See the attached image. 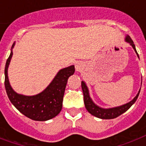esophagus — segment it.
Returning <instances> with one entry per match:
<instances>
[{"label":"esophagus","instance_id":"esophagus-1","mask_svg":"<svg viewBox=\"0 0 146 146\" xmlns=\"http://www.w3.org/2000/svg\"><path fill=\"white\" fill-rule=\"evenodd\" d=\"M83 67V63L81 62H76L75 63V69L76 71H80V70L82 69Z\"/></svg>","mask_w":146,"mask_h":146}]
</instances>
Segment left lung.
Wrapping results in <instances>:
<instances>
[{"instance_id": "obj_1", "label": "left lung", "mask_w": 146, "mask_h": 146, "mask_svg": "<svg viewBox=\"0 0 146 146\" xmlns=\"http://www.w3.org/2000/svg\"><path fill=\"white\" fill-rule=\"evenodd\" d=\"M124 40L127 43H128L133 48V49L135 50L136 54H137V56L139 58V56H138L137 51H136V48H135V44H134V42L131 40V38L130 37V36L127 35ZM81 88H82L83 94H84V105H85V108L87 109V110L93 116H96L98 118H100V119H114V118H116L117 116H120L123 113H125L126 111L129 110L132 105L136 102L138 95H139V93H140V90H141V88L139 89V91H138V94L136 95V96L132 99L131 101H130L127 103L122 105V106H119L105 109V108H102L100 106H98V105H96L93 102L92 98L90 96L88 88L86 83L84 80L81 81Z\"/></svg>"}]
</instances>
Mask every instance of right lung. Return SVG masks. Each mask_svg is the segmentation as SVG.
<instances>
[{"label":"right lung","mask_w":146,"mask_h":146,"mask_svg":"<svg viewBox=\"0 0 146 146\" xmlns=\"http://www.w3.org/2000/svg\"><path fill=\"white\" fill-rule=\"evenodd\" d=\"M15 44L14 42L5 69V90L9 100L21 113L30 119L36 121H46L54 118L62 110L65 89L69 77L75 72L74 66L72 65L59 70L49 85L37 95H21L15 92L11 88L8 75V66L13 54L12 49Z\"/></svg>","instance_id":"right-lung-1"}]
</instances>
